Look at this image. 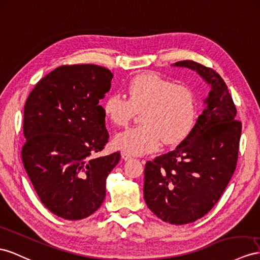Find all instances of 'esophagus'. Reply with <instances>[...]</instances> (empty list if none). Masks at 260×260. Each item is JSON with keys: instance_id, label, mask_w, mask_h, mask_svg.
I'll return each mask as SVG.
<instances>
[{"instance_id": "34e87169", "label": "esophagus", "mask_w": 260, "mask_h": 260, "mask_svg": "<svg viewBox=\"0 0 260 260\" xmlns=\"http://www.w3.org/2000/svg\"><path fill=\"white\" fill-rule=\"evenodd\" d=\"M121 156H122L124 160H129V159H132V156L129 154H127V152H125V151H122Z\"/></svg>"}]
</instances>
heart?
I'll return each instance as SVG.
<instances>
[{
  "mask_svg": "<svg viewBox=\"0 0 260 260\" xmlns=\"http://www.w3.org/2000/svg\"><path fill=\"white\" fill-rule=\"evenodd\" d=\"M126 99L112 93L103 103V113L116 126H126L141 111L136 127L114 138L115 147L129 155L156 151L165 144L176 145L187 137L197 119V101L190 86L174 83L156 72L135 76L126 86Z\"/></svg>",
  "mask_w": 260,
  "mask_h": 260,
  "instance_id": "1",
  "label": "heart"
}]
</instances>
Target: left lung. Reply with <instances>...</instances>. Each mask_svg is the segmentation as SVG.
<instances>
[{
	"mask_svg": "<svg viewBox=\"0 0 260 260\" xmlns=\"http://www.w3.org/2000/svg\"><path fill=\"white\" fill-rule=\"evenodd\" d=\"M201 76L211 86L205 108L190 134L167 154L145 165L144 199L164 222L182 225L208 213L234 174L242 123L228 85L216 71L192 60L174 63Z\"/></svg>",
	"mask_w": 260,
	"mask_h": 260,
	"instance_id": "1",
	"label": "left lung"
}]
</instances>
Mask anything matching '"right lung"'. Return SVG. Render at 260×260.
I'll list each match as a JSON object with an SVG mask.
<instances>
[{"mask_svg": "<svg viewBox=\"0 0 260 260\" xmlns=\"http://www.w3.org/2000/svg\"><path fill=\"white\" fill-rule=\"evenodd\" d=\"M112 72L96 64L58 67L32 89L24 108L22 160L42 203L70 221L93 214L119 151L94 158L109 142L99 101Z\"/></svg>", "mask_w": 260, "mask_h": 260, "instance_id": "right-lung-1", "label": "right lung"}]
</instances>
